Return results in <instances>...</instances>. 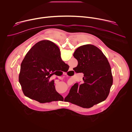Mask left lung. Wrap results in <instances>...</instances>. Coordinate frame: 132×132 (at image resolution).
I'll use <instances>...</instances> for the list:
<instances>
[{
  "instance_id": "8db88e82",
  "label": "left lung",
  "mask_w": 132,
  "mask_h": 132,
  "mask_svg": "<svg viewBox=\"0 0 132 132\" xmlns=\"http://www.w3.org/2000/svg\"><path fill=\"white\" fill-rule=\"evenodd\" d=\"M73 56L78 61L73 69L84 73V83L75 84L65 98L72 104L90 108L108 97L113 84L111 66L102 51L93 45L80 46Z\"/></svg>"
}]
</instances>
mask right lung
Wrapping results in <instances>:
<instances>
[{"label": "right lung", "instance_id": "right-lung-1", "mask_svg": "<svg viewBox=\"0 0 132 132\" xmlns=\"http://www.w3.org/2000/svg\"><path fill=\"white\" fill-rule=\"evenodd\" d=\"M66 65L58 46L48 40L36 43L27 53L21 64L19 80L24 95L40 103L63 99L55 90L54 80H49Z\"/></svg>", "mask_w": 132, "mask_h": 132}]
</instances>
